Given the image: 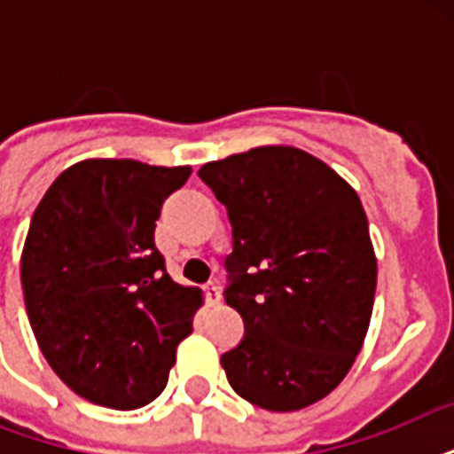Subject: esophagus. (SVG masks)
Instances as JSON below:
<instances>
[{
    "label": "esophagus",
    "instance_id": "esophagus-1",
    "mask_svg": "<svg viewBox=\"0 0 454 454\" xmlns=\"http://www.w3.org/2000/svg\"><path fill=\"white\" fill-rule=\"evenodd\" d=\"M207 301L212 303V306H216L221 301V287L216 283L207 285Z\"/></svg>",
    "mask_w": 454,
    "mask_h": 454
}]
</instances>
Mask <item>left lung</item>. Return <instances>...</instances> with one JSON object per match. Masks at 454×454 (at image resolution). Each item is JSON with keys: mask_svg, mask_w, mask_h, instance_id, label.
I'll use <instances>...</instances> for the list:
<instances>
[{"mask_svg": "<svg viewBox=\"0 0 454 454\" xmlns=\"http://www.w3.org/2000/svg\"><path fill=\"white\" fill-rule=\"evenodd\" d=\"M198 176L233 226L223 297L245 337L221 356L228 384L270 412L309 408L351 370L372 316L377 259L358 192L292 145L207 162Z\"/></svg>", "mask_w": 454, "mask_h": 454, "instance_id": "left-lung-1", "label": "left lung"}]
</instances>
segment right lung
<instances>
[{
  "label": "right lung",
  "instance_id": "obj_1",
  "mask_svg": "<svg viewBox=\"0 0 454 454\" xmlns=\"http://www.w3.org/2000/svg\"><path fill=\"white\" fill-rule=\"evenodd\" d=\"M191 167L82 160L32 214L20 256L27 317L51 370L87 401L137 410L155 401L202 306L155 247L162 202Z\"/></svg>",
  "mask_w": 454,
  "mask_h": 454
}]
</instances>
